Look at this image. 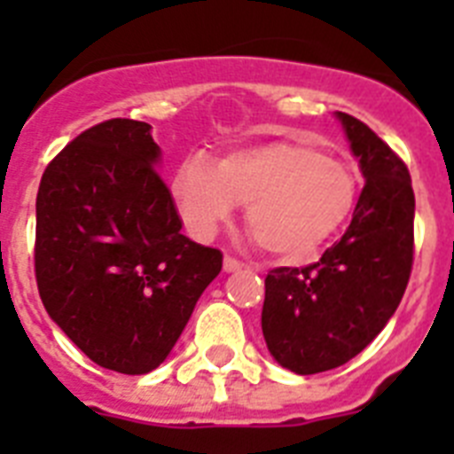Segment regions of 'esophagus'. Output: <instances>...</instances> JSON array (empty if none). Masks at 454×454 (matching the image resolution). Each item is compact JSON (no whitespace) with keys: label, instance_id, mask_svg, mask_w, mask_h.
I'll use <instances>...</instances> for the list:
<instances>
[{"label":"esophagus","instance_id":"1","mask_svg":"<svg viewBox=\"0 0 454 454\" xmlns=\"http://www.w3.org/2000/svg\"><path fill=\"white\" fill-rule=\"evenodd\" d=\"M223 268H224V272H236V270H240V268H243V263L236 262L234 256H224Z\"/></svg>","mask_w":454,"mask_h":454}]
</instances>
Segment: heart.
Returning a JSON list of instances; mask_svg holds the SVG:
<instances>
[{
  "label": "heart",
  "instance_id": "heart-1",
  "mask_svg": "<svg viewBox=\"0 0 454 454\" xmlns=\"http://www.w3.org/2000/svg\"><path fill=\"white\" fill-rule=\"evenodd\" d=\"M184 224L208 239L246 207V227L266 254L307 262L348 223L359 182L346 161L307 140H272L208 166L188 159L170 184Z\"/></svg>",
  "mask_w": 454,
  "mask_h": 454
}]
</instances>
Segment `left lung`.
<instances>
[{
	"label": "left lung",
	"instance_id": "8db88e82",
	"mask_svg": "<svg viewBox=\"0 0 454 454\" xmlns=\"http://www.w3.org/2000/svg\"><path fill=\"white\" fill-rule=\"evenodd\" d=\"M364 191L339 243L307 268L266 277L262 330L275 362L298 375L343 366L384 330L414 262V191L400 156L362 120L336 111Z\"/></svg>",
	"mask_w": 454,
	"mask_h": 454
}]
</instances>
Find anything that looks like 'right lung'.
<instances>
[{
    "mask_svg": "<svg viewBox=\"0 0 454 454\" xmlns=\"http://www.w3.org/2000/svg\"><path fill=\"white\" fill-rule=\"evenodd\" d=\"M147 122H99L47 166L35 282L47 314L98 366L145 375L182 336L223 254L182 234Z\"/></svg>",
    "mask_w": 454,
    "mask_h": 454,
    "instance_id": "1",
    "label": "right lung"
}]
</instances>
